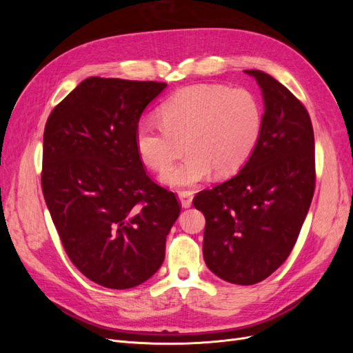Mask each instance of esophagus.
Returning a JSON list of instances; mask_svg holds the SVG:
<instances>
[{
	"mask_svg": "<svg viewBox=\"0 0 353 353\" xmlns=\"http://www.w3.org/2000/svg\"><path fill=\"white\" fill-rule=\"evenodd\" d=\"M178 197L181 201V206L185 209L191 208V203H193V193H191V191H179Z\"/></svg>",
	"mask_w": 353,
	"mask_h": 353,
	"instance_id": "34e87169",
	"label": "esophagus"
}]
</instances>
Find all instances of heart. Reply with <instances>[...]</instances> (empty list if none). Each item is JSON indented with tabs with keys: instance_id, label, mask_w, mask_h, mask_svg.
I'll list each match as a JSON object with an SVG mask.
<instances>
[{
	"instance_id": "1",
	"label": "heart",
	"mask_w": 353,
	"mask_h": 353,
	"mask_svg": "<svg viewBox=\"0 0 353 353\" xmlns=\"http://www.w3.org/2000/svg\"><path fill=\"white\" fill-rule=\"evenodd\" d=\"M162 123L143 117L135 126V148L141 162L163 170L178 143L187 157L165 170L162 183L193 187L210 176H228L248 162L258 144L263 110L256 94L225 85H193L179 90L159 109Z\"/></svg>"
}]
</instances>
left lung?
<instances>
[{
	"mask_svg": "<svg viewBox=\"0 0 353 353\" xmlns=\"http://www.w3.org/2000/svg\"><path fill=\"white\" fill-rule=\"evenodd\" d=\"M263 95L258 144L237 175L194 197L206 218L203 258L232 284H256L293 250L315 190V141L305 105L262 70H244Z\"/></svg>",
	"mask_w": 353,
	"mask_h": 353,
	"instance_id": "left-lung-1",
	"label": "left lung"
}]
</instances>
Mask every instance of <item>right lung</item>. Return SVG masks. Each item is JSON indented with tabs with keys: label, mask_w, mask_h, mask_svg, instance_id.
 Here are the masks:
<instances>
[{
	"label": "right lung",
	"mask_w": 353,
	"mask_h": 353,
	"mask_svg": "<svg viewBox=\"0 0 353 353\" xmlns=\"http://www.w3.org/2000/svg\"><path fill=\"white\" fill-rule=\"evenodd\" d=\"M163 82L92 77L48 116L42 193L69 259L103 287L147 281L179 216L172 191L148 178L135 126Z\"/></svg>",
	"instance_id": "1"
}]
</instances>
